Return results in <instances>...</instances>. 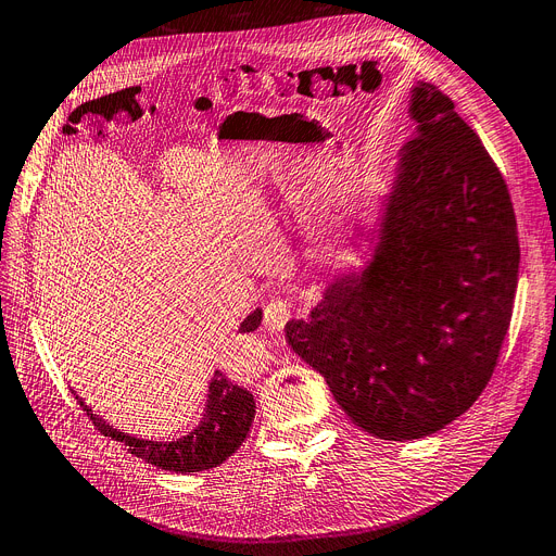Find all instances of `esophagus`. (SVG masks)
Returning <instances> with one entry per match:
<instances>
[{
    "instance_id": "obj_1",
    "label": "esophagus",
    "mask_w": 556,
    "mask_h": 556,
    "mask_svg": "<svg viewBox=\"0 0 556 556\" xmlns=\"http://www.w3.org/2000/svg\"><path fill=\"white\" fill-rule=\"evenodd\" d=\"M290 317H292V306L286 300H275L264 311V324L270 330H281Z\"/></svg>"
}]
</instances>
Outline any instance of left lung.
<instances>
[{"mask_svg": "<svg viewBox=\"0 0 556 556\" xmlns=\"http://www.w3.org/2000/svg\"><path fill=\"white\" fill-rule=\"evenodd\" d=\"M380 239L359 275L332 279L286 340L344 414L382 440H416L463 416L507 336L519 235L503 174L431 83L412 91Z\"/></svg>", "mask_w": 556, "mask_h": 556, "instance_id": "obj_1", "label": "left lung"}]
</instances>
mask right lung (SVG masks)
<instances>
[{"label":"right lung","mask_w":556,"mask_h":556,"mask_svg":"<svg viewBox=\"0 0 556 556\" xmlns=\"http://www.w3.org/2000/svg\"><path fill=\"white\" fill-rule=\"evenodd\" d=\"M262 317H264L262 308H256L241 321L239 332H250V330L258 328ZM73 395H76V400L83 406V412H87L89 420L102 435H109L111 440H118L129 454L142 458L144 463L167 469V471H176V473L205 471V469H212L224 460H228L241 447V442L245 440V435L252 427V418H254L252 393L241 389L239 384H235L220 371H216L214 380L210 382L207 404H205V414H203L201 425L194 431H190L188 435H182L172 442L142 440V438H136V435H129L114 427H109L102 418H98L89 409L78 393H73Z\"/></svg>","instance_id":"right-lung-1"}]
</instances>
